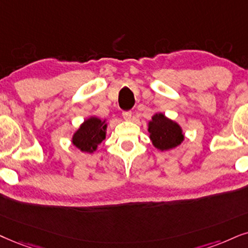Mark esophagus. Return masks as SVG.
Here are the masks:
<instances>
[{"label": "esophagus", "instance_id": "34e87169", "mask_svg": "<svg viewBox=\"0 0 248 248\" xmlns=\"http://www.w3.org/2000/svg\"><path fill=\"white\" fill-rule=\"evenodd\" d=\"M122 117H124V120H130V119H131V112L130 111H124V112H122Z\"/></svg>", "mask_w": 248, "mask_h": 248}]
</instances>
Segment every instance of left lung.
<instances>
[{"label":"left lung","mask_w":248,"mask_h":248,"mask_svg":"<svg viewBox=\"0 0 248 248\" xmlns=\"http://www.w3.org/2000/svg\"><path fill=\"white\" fill-rule=\"evenodd\" d=\"M149 131L153 145L161 151L176 147L184 139L176 122L169 120L161 113L153 115L149 124Z\"/></svg>","instance_id":"obj_1"}]
</instances>
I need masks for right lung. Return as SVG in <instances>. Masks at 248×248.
<instances>
[{
    "instance_id": "obj_1",
    "label": "right lung",
    "mask_w": 248,
    "mask_h": 248,
    "mask_svg": "<svg viewBox=\"0 0 248 248\" xmlns=\"http://www.w3.org/2000/svg\"><path fill=\"white\" fill-rule=\"evenodd\" d=\"M106 124L98 118H89L74 134L73 144L83 152L92 153L105 139Z\"/></svg>"
}]
</instances>
